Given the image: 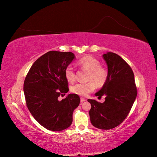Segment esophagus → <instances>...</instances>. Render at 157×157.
Returning a JSON list of instances; mask_svg holds the SVG:
<instances>
[{"mask_svg": "<svg viewBox=\"0 0 157 157\" xmlns=\"http://www.w3.org/2000/svg\"><path fill=\"white\" fill-rule=\"evenodd\" d=\"M86 101V99H85V98H80V102L81 103H82V102H84V101Z\"/></svg>", "mask_w": 157, "mask_h": 157, "instance_id": "34e87169", "label": "esophagus"}]
</instances>
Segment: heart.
I'll return each instance as SVG.
<instances>
[{"label": "heart", "instance_id": "heart-1", "mask_svg": "<svg viewBox=\"0 0 157 157\" xmlns=\"http://www.w3.org/2000/svg\"><path fill=\"white\" fill-rule=\"evenodd\" d=\"M77 63L82 68L88 71V80L86 83H77L71 86V91L73 93L81 96H86L93 92L96 88V83L98 86H102L105 84L108 79V71L101 67L99 61L92 56H86L80 59ZM65 77L67 81L73 82L75 80V71L72 66L68 65L65 68Z\"/></svg>", "mask_w": 157, "mask_h": 157}]
</instances>
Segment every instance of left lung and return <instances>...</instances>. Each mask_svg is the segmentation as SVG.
<instances>
[{"instance_id": "left-lung-1", "label": "left lung", "mask_w": 157, "mask_h": 157, "mask_svg": "<svg viewBox=\"0 0 157 157\" xmlns=\"http://www.w3.org/2000/svg\"><path fill=\"white\" fill-rule=\"evenodd\" d=\"M108 68V79L101 89L96 93L103 103L88 99L91 104L89 111L94 126L101 130H110L124 121L130 113L137 96V88L133 71L121 56L113 52L103 55Z\"/></svg>"}]
</instances>
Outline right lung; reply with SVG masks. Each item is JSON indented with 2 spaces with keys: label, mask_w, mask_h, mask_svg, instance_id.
I'll list each match as a JSON object with an SVG mask.
<instances>
[{
  "label": "right lung",
  "mask_w": 157,
  "mask_h": 157,
  "mask_svg": "<svg viewBox=\"0 0 157 157\" xmlns=\"http://www.w3.org/2000/svg\"><path fill=\"white\" fill-rule=\"evenodd\" d=\"M74 59L72 52L50 51L35 61L25 77L23 92L27 107L35 119L49 130L69 127L73 113L80 103L75 94L58 100L69 91L64 71Z\"/></svg>",
  "instance_id": "add662e5"
}]
</instances>
